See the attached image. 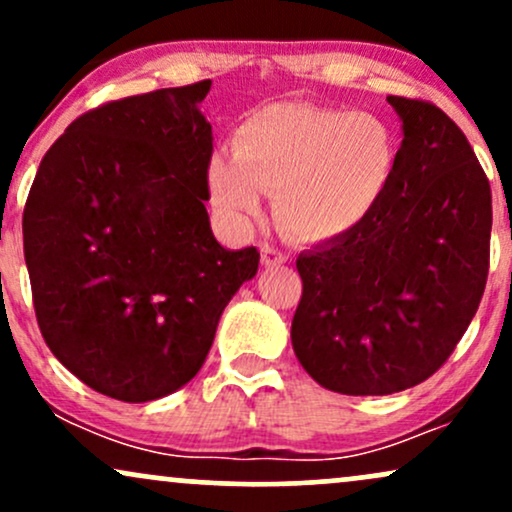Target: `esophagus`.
<instances>
[{
  "instance_id": "1",
  "label": "esophagus",
  "mask_w": 512,
  "mask_h": 512,
  "mask_svg": "<svg viewBox=\"0 0 512 512\" xmlns=\"http://www.w3.org/2000/svg\"><path fill=\"white\" fill-rule=\"evenodd\" d=\"M289 257L284 255L281 250L272 248V245H262V264L264 267H279V264H284Z\"/></svg>"
}]
</instances>
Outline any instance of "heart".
Instances as JSON below:
<instances>
[{
    "instance_id": "heart-1",
    "label": "heart",
    "mask_w": 512,
    "mask_h": 512,
    "mask_svg": "<svg viewBox=\"0 0 512 512\" xmlns=\"http://www.w3.org/2000/svg\"><path fill=\"white\" fill-rule=\"evenodd\" d=\"M397 168V142L380 115L313 103H272L236 134V156L209 163V195L231 226L250 228L262 190L276 219L305 243L356 231L378 209Z\"/></svg>"
}]
</instances>
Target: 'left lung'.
<instances>
[{
	"label": "left lung",
	"instance_id": "obj_1",
	"mask_svg": "<svg viewBox=\"0 0 512 512\" xmlns=\"http://www.w3.org/2000/svg\"><path fill=\"white\" fill-rule=\"evenodd\" d=\"M387 103L402 122L390 190L356 231L296 260L293 351L339 395H392L431 378L489 274L491 187L467 137L436 105Z\"/></svg>",
	"mask_w": 512,
	"mask_h": 512
}]
</instances>
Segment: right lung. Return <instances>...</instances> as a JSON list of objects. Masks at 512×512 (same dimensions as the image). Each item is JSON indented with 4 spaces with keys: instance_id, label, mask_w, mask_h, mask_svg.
Wrapping results in <instances>:
<instances>
[{
    "instance_id": "add662e5",
    "label": "right lung",
    "mask_w": 512,
    "mask_h": 512,
    "mask_svg": "<svg viewBox=\"0 0 512 512\" xmlns=\"http://www.w3.org/2000/svg\"><path fill=\"white\" fill-rule=\"evenodd\" d=\"M211 81L81 115L40 161L23 255L57 361L120 402H154L202 368L223 308L260 252L228 250L204 199Z\"/></svg>"
}]
</instances>
